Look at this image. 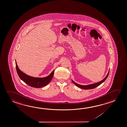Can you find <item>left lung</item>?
<instances>
[{"label": "left lung", "mask_w": 127, "mask_h": 127, "mask_svg": "<svg viewBox=\"0 0 127 127\" xmlns=\"http://www.w3.org/2000/svg\"><path fill=\"white\" fill-rule=\"evenodd\" d=\"M109 73V71H108V73L107 76H106L105 77L104 79L102 80V81H99V82H97V83H96L90 84V85H79V84L76 83V82H75L73 81V80H72V81L73 82V83L75 85H76L78 87L81 88L82 89H83V90H90V89H94V88H95L97 87L99 85H100L103 82L105 81L106 80V79H107V78L108 77Z\"/></svg>", "instance_id": "1"}]
</instances>
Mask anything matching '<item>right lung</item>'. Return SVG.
Here are the masks:
<instances>
[{
    "label": "right lung",
    "instance_id": "obj_1",
    "mask_svg": "<svg viewBox=\"0 0 127 127\" xmlns=\"http://www.w3.org/2000/svg\"><path fill=\"white\" fill-rule=\"evenodd\" d=\"M15 64L17 73L20 78L27 85L32 87L40 88L47 85L50 82L54 74V70L47 77H34L27 75L20 70L18 66L16 61Z\"/></svg>",
    "mask_w": 127,
    "mask_h": 127
}]
</instances>
